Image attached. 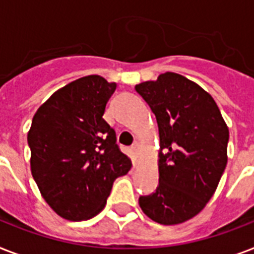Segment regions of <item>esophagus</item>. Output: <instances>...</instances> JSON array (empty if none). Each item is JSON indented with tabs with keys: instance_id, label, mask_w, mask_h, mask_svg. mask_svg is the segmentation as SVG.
I'll use <instances>...</instances> for the list:
<instances>
[{
	"instance_id": "1",
	"label": "esophagus",
	"mask_w": 254,
	"mask_h": 254,
	"mask_svg": "<svg viewBox=\"0 0 254 254\" xmlns=\"http://www.w3.org/2000/svg\"><path fill=\"white\" fill-rule=\"evenodd\" d=\"M131 151H133V154H134L135 157V162L138 161V154H139V143L138 142H134L133 145H131Z\"/></svg>"
}]
</instances>
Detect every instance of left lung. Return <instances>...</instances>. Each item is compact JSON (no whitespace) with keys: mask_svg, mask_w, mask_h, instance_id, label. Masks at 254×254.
<instances>
[{"mask_svg":"<svg viewBox=\"0 0 254 254\" xmlns=\"http://www.w3.org/2000/svg\"><path fill=\"white\" fill-rule=\"evenodd\" d=\"M135 91L155 115L159 131V185L139 197V207L155 223L181 224L216 191L228 161V127L212 96L179 73H161Z\"/></svg>","mask_w":254,"mask_h":254,"instance_id":"left-lung-1","label":"left lung"}]
</instances>
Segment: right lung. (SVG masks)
Masks as SVG:
<instances>
[{
    "instance_id": "add662e5",
    "label": "right lung",
    "mask_w": 254,
    "mask_h": 254,
    "mask_svg": "<svg viewBox=\"0 0 254 254\" xmlns=\"http://www.w3.org/2000/svg\"><path fill=\"white\" fill-rule=\"evenodd\" d=\"M116 83L99 75L71 81L38 108L27 133L30 167L46 203L63 219L88 220L101 212L116 178L131 161L103 119Z\"/></svg>"
}]
</instances>
